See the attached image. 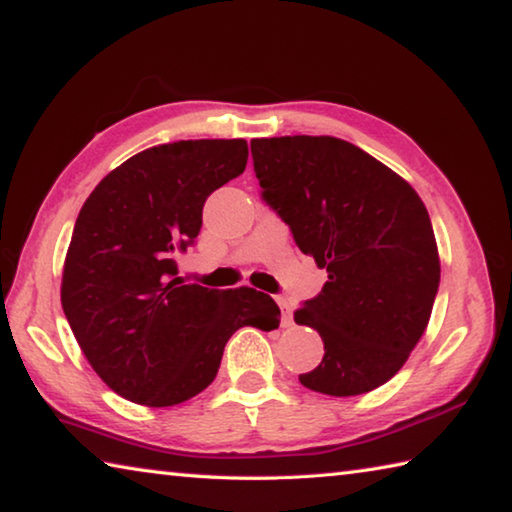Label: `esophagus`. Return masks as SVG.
<instances>
[{"label":"esophagus","mask_w":512,"mask_h":512,"mask_svg":"<svg viewBox=\"0 0 512 512\" xmlns=\"http://www.w3.org/2000/svg\"><path fill=\"white\" fill-rule=\"evenodd\" d=\"M275 300H277V304H280V309H282V327L284 329L293 327V309H291V302H288V297L277 295Z\"/></svg>","instance_id":"34e87169"}]
</instances>
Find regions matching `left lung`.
Here are the masks:
<instances>
[{"mask_svg": "<svg viewBox=\"0 0 512 512\" xmlns=\"http://www.w3.org/2000/svg\"><path fill=\"white\" fill-rule=\"evenodd\" d=\"M250 152L262 199L329 273L295 311L324 342L322 362L300 383L329 396L385 385L421 340L439 291V250L421 197L342 138H253Z\"/></svg>", "mask_w": 512, "mask_h": 512, "instance_id": "8db88e82", "label": "left lung"}]
</instances>
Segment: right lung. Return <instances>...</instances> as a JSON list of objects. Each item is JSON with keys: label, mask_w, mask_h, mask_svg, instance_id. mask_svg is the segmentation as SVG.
<instances>
[{"label": "right lung", "mask_w": 512, "mask_h": 512, "mask_svg": "<svg viewBox=\"0 0 512 512\" xmlns=\"http://www.w3.org/2000/svg\"><path fill=\"white\" fill-rule=\"evenodd\" d=\"M246 161L244 138L150 147L109 172L80 210L62 309L89 365L127 401H188L215 380L232 333L280 327L271 295L176 277L174 255L197 239L203 203Z\"/></svg>", "instance_id": "1"}]
</instances>
